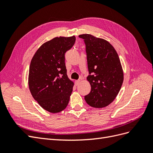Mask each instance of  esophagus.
<instances>
[{
  "label": "esophagus",
  "mask_w": 153,
  "mask_h": 153,
  "mask_svg": "<svg viewBox=\"0 0 153 153\" xmlns=\"http://www.w3.org/2000/svg\"><path fill=\"white\" fill-rule=\"evenodd\" d=\"M80 80H76V81H75V85H78V84H80Z\"/></svg>",
  "instance_id": "esophagus-1"
}]
</instances>
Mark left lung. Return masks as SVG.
Segmentation results:
<instances>
[{
	"label": "left lung",
	"instance_id": "left-lung-1",
	"mask_svg": "<svg viewBox=\"0 0 153 153\" xmlns=\"http://www.w3.org/2000/svg\"><path fill=\"white\" fill-rule=\"evenodd\" d=\"M84 39L90 83V93L85 96L87 103L103 108L116 98L121 89L124 73L116 50L108 41L91 34H81Z\"/></svg>",
	"mask_w": 153,
	"mask_h": 153
}]
</instances>
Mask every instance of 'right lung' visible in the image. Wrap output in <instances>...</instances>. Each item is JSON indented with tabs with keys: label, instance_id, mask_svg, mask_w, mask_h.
<instances>
[{
	"label": "right lung",
	"instance_id": "add662e5",
	"mask_svg": "<svg viewBox=\"0 0 153 153\" xmlns=\"http://www.w3.org/2000/svg\"><path fill=\"white\" fill-rule=\"evenodd\" d=\"M76 38L56 37L43 43L32 57L29 73V87L34 99L45 110L58 113L66 108L74 83L67 75L65 53Z\"/></svg>",
	"mask_w": 153,
	"mask_h": 153
}]
</instances>
